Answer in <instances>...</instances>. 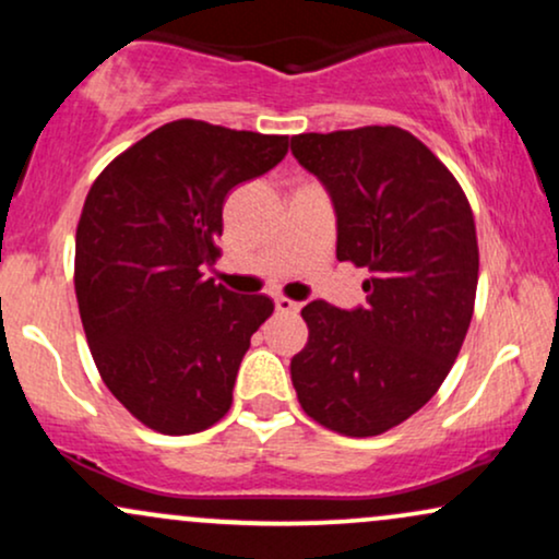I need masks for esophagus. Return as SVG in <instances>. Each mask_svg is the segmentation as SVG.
Here are the masks:
<instances>
[{"label": "esophagus", "mask_w": 559, "mask_h": 559, "mask_svg": "<svg viewBox=\"0 0 559 559\" xmlns=\"http://www.w3.org/2000/svg\"><path fill=\"white\" fill-rule=\"evenodd\" d=\"M299 307H301L299 301H294V299H286V297H278V299H275V310L284 312V316H297Z\"/></svg>", "instance_id": "obj_1"}]
</instances>
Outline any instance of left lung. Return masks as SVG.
<instances>
[{"instance_id":"obj_1","label":"left lung","mask_w":559,"mask_h":559,"mask_svg":"<svg viewBox=\"0 0 559 559\" xmlns=\"http://www.w3.org/2000/svg\"><path fill=\"white\" fill-rule=\"evenodd\" d=\"M336 210V258L368 267V305L301 310L305 349L292 360L297 400L342 436H378L439 391L473 318L478 239L463 186L396 126L292 136Z\"/></svg>"}]
</instances>
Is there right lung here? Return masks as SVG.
Here are the masks:
<instances>
[{"label":"right lung","mask_w":559,"mask_h":559,"mask_svg":"<svg viewBox=\"0 0 559 559\" xmlns=\"http://www.w3.org/2000/svg\"><path fill=\"white\" fill-rule=\"evenodd\" d=\"M288 136L173 120L96 176L75 228V297L105 386L146 428L204 431L230 409L265 294L204 278L221 254L223 202L267 173Z\"/></svg>","instance_id":"1"}]
</instances>
